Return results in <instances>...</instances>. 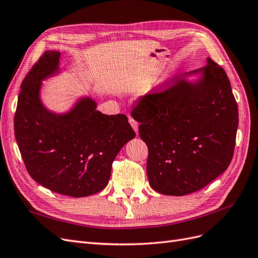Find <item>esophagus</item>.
Listing matches in <instances>:
<instances>
[{
	"instance_id": "esophagus-1",
	"label": "esophagus",
	"mask_w": 258,
	"mask_h": 258,
	"mask_svg": "<svg viewBox=\"0 0 258 258\" xmlns=\"http://www.w3.org/2000/svg\"><path fill=\"white\" fill-rule=\"evenodd\" d=\"M128 121H130V124L132 125L133 130H134V131L136 132V134H137V133H138V123H137L134 119H133V118H130Z\"/></svg>"
}]
</instances>
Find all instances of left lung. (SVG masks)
Returning <instances> with one entry per match:
<instances>
[{"mask_svg": "<svg viewBox=\"0 0 258 258\" xmlns=\"http://www.w3.org/2000/svg\"><path fill=\"white\" fill-rule=\"evenodd\" d=\"M207 61L205 68L140 96L132 110L148 147L149 183L164 195L202 189L228 168L234 155L237 102L225 71L209 57ZM199 72V82L185 79Z\"/></svg>", "mask_w": 258, "mask_h": 258, "instance_id": "left-lung-1", "label": "left lung"}]
</instances>
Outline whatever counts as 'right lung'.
Masks as SVG:
<instances>
[{
  "label": "right lung",
  "instance_id": "add662e5",
  "mask_svg": "<svg viewBox=\"0 0 258 258\" xmlns=\"http://www.w3.org/2000/svg\"><path fill=\"white\" fill-rule=\"evenodd\" d=\"M59 60L60 52L46 51L24 77L15 137L33 180L55 193L86 197L106 187L115 156L136 134L125 114H104L89 97L68 113L48 111L39 89L59 71Z\"/></svg>",
  "mask_w": 258,
  "mask_h": 258
}]
</instances>
